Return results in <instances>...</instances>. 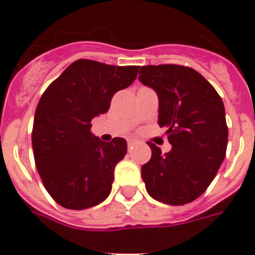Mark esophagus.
Masks as SVG:
<instances>
[{"instance_id": "esophagus-1", "label": "esophagus", "mask_w": 255, "mask_h": 255, "mask_svg": "<svg viewBox=\"0 0 255 255\" xmlns=\"http://www.w3.org/2000/svg\"><path fill=\"white\" fill-rule=\"evenodd\" d=\"M136 140L135 139H128V147H129V148H132V147L135 146L136 144Z\"/></svg>"}]
</instances>
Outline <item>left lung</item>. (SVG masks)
Segmentation results:
<instances>
[{
  "label": "left lung",
  "instance_id": "1",
  "mask_svg": "<svg viewBox=\"0 0 255 255\" xmlns=\"http://www.w3.org/2000/svg\"><path fill=\"white\" fill-rule=\"evenodd\" d=\"M139 82L159 98V126L167 129L172 150L152 155L142 167L147 193L172 206L186 205L202 195L226 157L228 128L222 98L194 69L180 65H148Z\"/></svg>",
  "mask_w": 255,
  "mask_h": 255
}]
</instances>
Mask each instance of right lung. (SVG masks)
Returning a JSON list of instances; mask_svg holds the SVG:
<instances>
[{
	"instance_id": "add662e5",
	"label": "right lung",
	"mask_w": 255,
	"mask_h": 255,
	"mask_svg": "<svg viewBox=\"0 0 255 255\" xmlns=\"http://www.w3.org/2000/svg\"><path fill=\"white\" fill-rule=\"evenodd\" d=\"M139 66L78 60L45 90L37 104L32 148L37 172L62 207L85 210L107 199L115 168L124 159V138L103 142L91 129L109 109L113 95L135 81Z\"/></svg>"
}]
</instances>
